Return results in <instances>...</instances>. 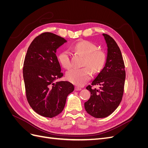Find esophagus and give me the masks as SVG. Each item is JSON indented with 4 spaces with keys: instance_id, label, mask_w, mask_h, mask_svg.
<instances>
[{
    "instance_id": "esophagus-1",
    "label": "esophagus",
    "mask_w": 148,
    "mask_h": 148,
    "mask_svg": "<svg viewBox=\"0 0 148 148\" xmlns=\"http://www.w3.org/2000/svg\"><path fill=\"white\" fill-rule=\"evenodd\" d=\"M75 91H80V90H82V88L77 86V87H75Z\"/></svg>"
}]
</instances>
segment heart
<instances>
[{"label":"heart","mask_w":148,"mask_h":148,"mask_svg":"<svg viewBox=\"0 0 148 148\" xmlns=\"http://www.w3.org/2000/svg\"><path fill=\"white\" fill-rule=\"evenodd\" d=\"M73 49L84 57L83 66H88L93 72H97L104 66L107 56L104 51L97 49V46L93 42L83 40L73 46ZM60 64L65 69L71 66L70 56L68 51H62L58 56ZM67 79L77 86H82L91 77V71L87 67L83 69H72L66 73Z\"/></svg>","instance_id":"1"}]
</instances>
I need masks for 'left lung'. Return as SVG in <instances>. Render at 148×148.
<instances>
[{
    "label": "left lung",
    "instance_id": "1",
    "mask_svg": "<svg viewBox=\"0 0 148 148\" xmlns=\"http://www.w3.org/2000/svg\"><path fill=\"white\" fill-rule=\"evenodd\" d=\"M107 46L106 64L91 83L98 85L99 89H86L91 92L89 100L84 102L87 112L95 118H104L117 108L122 99L125 79V64L120 49L115 40L107 34H102Z\"/></svg>",
    "mask_w": 148,
    "mask_h": 148
}]
</instances>
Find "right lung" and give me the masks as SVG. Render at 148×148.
Returning <instances> with one entry per match:
<instances>
[{"mask_svg": "<svg viewBox=\"0 0 148 148\" xmlns=\"http://www.w3.org/2000/svg\"><path fill=\"white\" fill-rule=\"evenodd\" d=\"M66 41L52 33L35 38L25 58L23 74L26 96L36 112L52 118L61 113L66 97L74 90L69 82H54L63 77L56 56L57 49Z\"/></svg>", "mask_w": 148, "mask_h": 148, "instance_id": "right-lung-1", "label": "right lung"}]
</instances>
